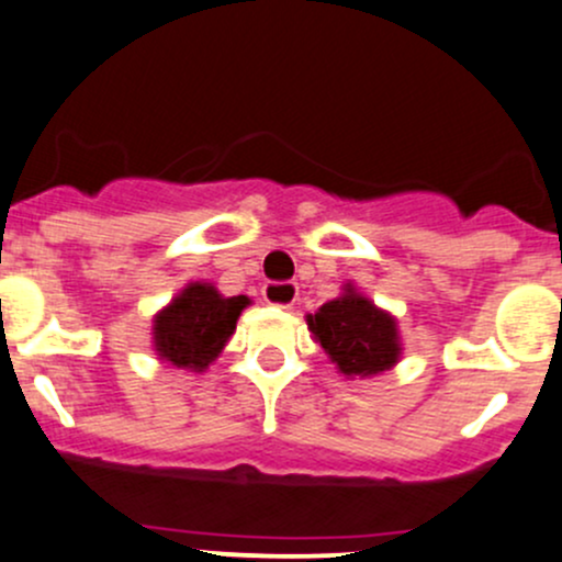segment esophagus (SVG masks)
Here are the masks:
<instances>
[{
  "label": "esophagus",
  "instance_id": "obj_1",
  "mask_svg": "<svg viewBox=\"0 0 562 562\" xmlns=\"http://www.w3.org/2000/svg\"><path fill=\"white\" fill-rule=\"evenodd\" d=\"M262 300L276 307H292L297 300V283L294 281H268L262 286Z\"/></svg>",
  "mask_w": 562,
  "mask_h": 562
}]
</instances>
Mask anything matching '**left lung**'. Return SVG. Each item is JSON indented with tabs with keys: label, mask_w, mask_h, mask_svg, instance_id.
Listing matches in <instances>:
<instances>
[{
	"label": "left lung",
	"mask_w": 562,
	"mask_h": 562,
	"mask_svg": "<svg viewBox=\"0 0 562 562\" xmlns=\"http://www.w3.org/2000/svg\"><path fill=\"white\" fill-rule=\"evenodd\" d=\"M307 327L342 375H378L400 359L396 322L353 289L307 316Z\"/></svg>",
	"instance_id": "obj_1"
}]
</instances>
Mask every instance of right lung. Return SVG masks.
Listing matches in <instances>:
<instances>
[{
  "instance_id": "obj_1",
  "label": "right lung",
  "mask_w": 562,
  "mask_h": 562,
  "mask_svg": "<svg viewBox=\"0 0 562 562\" xmlns=\"http://www.w3.org/2000/svg\"><path fill=\"white\" fill-rule=\"evenodd\" d=\"M246 305L244 294L222 297L209 283H190L155 316V351L173 367L206 370L231 340Z\"/></svg>"
}]
</instances>
